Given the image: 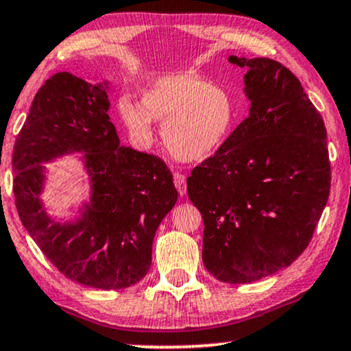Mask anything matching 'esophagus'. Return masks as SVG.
<instances>
[{
  "mask_svg": "<svg viewBox=\"0 0 351 351\" xmlns=\"http://www.w3.org/2000/svg\"><path fill=\"white\" fill-rule=\"evenodd\" d=\"M174 185H176L177 191H179L180 196H185V193H186V179H185V176L180 174V172H176V174H174Z\"/></svg>",
  "mask_w": 351,
  "mask_h": 351,
  "instance_id": "34e87169",
  "label": "esophagus"
}]
</instances>
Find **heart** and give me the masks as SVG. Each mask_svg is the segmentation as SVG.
<instances>
[{"instance_id": "heart-1", "label": "heart", "mask_w": 351, "mask_h": 351, "mask_svg": "<svg viewBox=\"0 0 351 351\" xmlns=\"http://www.w3.org/2000/svg\"><path fill=\"white\" fill-rule=\"evenodd\" d=\"M117 110L132 136L143 144L152 141V122L163 125L166 149L183 161H201L217 152L235 117L228 90L191 73L154 80L141 95V105L122 97Z\"/></svg>"}]
</instances>
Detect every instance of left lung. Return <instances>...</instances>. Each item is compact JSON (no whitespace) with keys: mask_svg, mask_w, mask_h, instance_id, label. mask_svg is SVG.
<instances>
[{"mask_svg":"<svg viewBox=\"0 0 351 351\" xmlns=\"http://www.w3.org/2000/svg\"><path fill=\"white\" fill-rule=\"evenodd\" d=\"M247 67L250 116L186 179L204 219L202 261L223 282L247 284L289 267L328 202L326 128L300 80L268 58L229 56Z\"/></svg>","mask_w":351,"mask_h":351,"instance_id":"8db88e82","label":"left lung"}]
</instances>
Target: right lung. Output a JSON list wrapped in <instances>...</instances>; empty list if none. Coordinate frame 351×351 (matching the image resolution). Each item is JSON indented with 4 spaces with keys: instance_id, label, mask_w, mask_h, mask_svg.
<instances>
[{
    "instance_id": "obj_1",
    "label": "right lung",
    "mask_w": 351,
    "mask_h": 351,
    "mask_svg": "<svg viewBox=\"0 0 351 351\" xmlns=\"http://www.w3.org/2000/svg\"><path fill=\"white\" fill-rule=\"evenodd\" d=\"M108 110L106 83L69 72L47 80L15 139L14 194L25 229L64 276L119 290L149 273L155 232L179 193L163 160L119 144ZM73 152L85 154L91 201L75 223H58L41 207V163Z\"/></svg>"
}]
</instances>
